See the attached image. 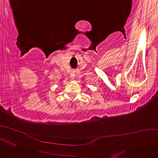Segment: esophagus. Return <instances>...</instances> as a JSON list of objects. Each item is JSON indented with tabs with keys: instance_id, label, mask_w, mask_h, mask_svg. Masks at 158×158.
<instances>
[{
	"instance_id": "esophagus-1",
	"label": "esophagus",
	"mask_w": 158,
	"mask_h": 158,
	"mask_svg": "<svg viewBox=\"0 0 158 158\" xmlns=\"http://www.w3.org/2000/svg\"><path fill=\"white\" fill-rule=\"evenodd\" d=\"M70 77L72 79H74V77H75V71L74 70H73V71H72L71 72V73H70Z\"/></svg>"
}]
</instances>
